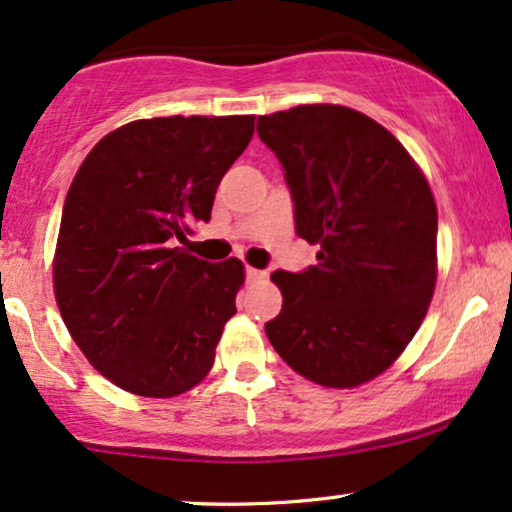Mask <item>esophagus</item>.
I'll return each mask as SVG.
<instances>
[{"label": "esophagus", "instance_id": "1", "mask_svg": "<svg viewBox=\"0 0 512 512\" xmlns=\"http://www.w3.org/2000/svg\"><path fill=\"white\" fill-rule=\"evenodd\" d=\"M245 276H248L250 281H262V278H267V271L255 269V267H245Z\"/></svg>", "mask_w": 512, "mask_h": 512}]
</instances>
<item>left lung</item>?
Returning a JSON list of instances; mask_svg holds the SVG:
<instances>
[{"instance_id":"obj_1","label":"left lung","mask_w":512,"mask_h":512,"mask_svg":"<svg viewBox=\"0 0 512 512\" xmlns=\"http://www.w3.org/2000/svg\"><path fill=\"white\" fill-rule=\"evenodd\" d=\"M319 264L274 271L283 307L264 331L316 385L357 387L404 352L437 281V208L423 172L383 125L316 103L257 118Z\"/></svg>"}]
</instances>
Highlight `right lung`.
Instances as JSON below:
<instances>
[{"instance_id":"add662e5","label":"right lung","mask_w":512,"mask_h":512,"mask_svg":"<svg viewBox=\"0 0 512 512\" xmlns=\"http://www.w3.org/2000/svg\"><path fill=\"white\" fill-rule=\"evenodd\" d=\"M255 115L137 120L103 137L63 205L54 293L96 371L139 397H174L208 375L236 314L243 262L179 248L250 144Z\"/></svg>"}]
</instances>
